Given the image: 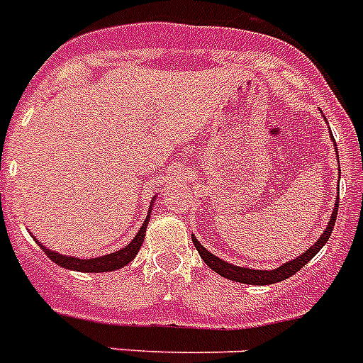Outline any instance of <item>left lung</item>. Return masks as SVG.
<instances>
[{"mask_svg": "<svg viewBox=\"0 0 363 363\" xmlns=\"http://www.w3.org/2000/svg\"><path fill=\"white\" fill-rule=\"evenodd\" d=\"M337 214H338V205L333 208V214H331V219H329L328 228H325L324 234L320 235V239L315 242L310 250H306L301 257H297L295 261L286 262V264L279 266V268H275V270H272V272L250 270V268H241V266L228 264V262L221 261V259L216 257V255L211 254L208 250H205V248L199 245V241H196L194 235H192V242H194L196 250L199 252V255H201V259L205 261V264L211 266L212 270H214L216 274L221 275V277L230 279V281H235V282H245V284H259V286L274 284V282H281V281H284V279L291 277L294 274H297V272L301 270L306 262H310L311 259L317 255V252L324 247L325 241H328L329 235H331V232H333L335 221H337Z\"/></svg>", "mask_w": 363, "mask_h": 363, "instance_id": "8db88e82", "label": "left lung"}]
</instances>
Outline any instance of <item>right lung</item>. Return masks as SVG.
Returning a JSON list of instances; mask_svg holds the SVG:
<instances>
[{
  "label": "right lung",
  "instance_id": "obj_1",
  "mask_svg": "<svg viewBox=\"0 0 363 363\" xmlns=\"http://www.w3.org/2000/svg\"><path fill=\"white\" fill-rule=\"evenodd\" d=\"M149 223V216L145 219V223L142 225V228L138 230L136 238L129 242L128 247L122 248L118 252H113L109 255H102V257H95V259H77V257H66V255L55 254L52 250H46L43 245L39 247L45 250V254L52 259L55 264L62 266V268H68V270H77V272H88V274H99V272H111V270H118L122 266H125L128 262H131V259L138 254L142 247V241H144L145 235V228H147Z\"/></svg>",
  "mask_w": 363,
  "mask_h": 363
}]
</instances>
